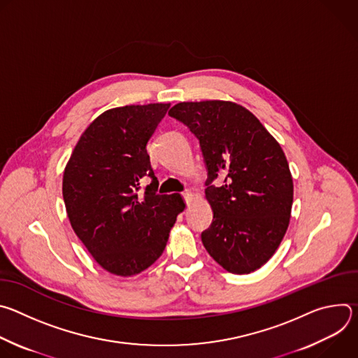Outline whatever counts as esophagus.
I'll return each mask as SVG.
<instances>
[{
	"label": "esophagus",
	"instance_id": "esophagus-1",
	"mask_svg": "<svg viewBox=\"0 0 358 358\" xmlns=\"http://www.w3.org/2000/svg\"><path fill=\"white\" fill-rule=\"evenodd\" d=\"M182 196H184V199H185V201H187V203H188V202L191 201V198H192V192L187 189V191H184V192H182Z\"/></svg>",
	"mask_w": 358,
	"mask_h": 358
}]
</instances>
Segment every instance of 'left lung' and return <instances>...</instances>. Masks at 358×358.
<instances>
[{
    "mask_svg": "<svg viewBox=\"0 0 358 358\" xmlns=\"http://www.w3.org/2000/svg\"><path fill=\"white\" fill-rule=\"evenodd\" d=\"M169 115L199 140L207 166L206 198L214 220L201 234L203 246L231 273L259 269L290 221L293 180L280 144L234 101H181ZM218 175L226 177L221 187L212 185Z\"/></svg>",
    "mask_w": 358,
    "mask_h": 358,
    "instance_id": "obj_1",
    "label": "left lung"
}]
</instances>
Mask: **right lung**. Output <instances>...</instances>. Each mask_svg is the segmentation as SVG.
Returning <instances> with one entry per match:
<instances>
[{"instance_id":"1","label":"right lung","mask_w":358,"mask_h":358,"mask_svg":"<svg viewBox=\"0 0 358 358\" xmlns=\"http://www.w3.org/2000/svg\"><path fill=\"white\" fill-rule=\"evenodd\" d=\"M170 103L115 108L80 136L65 167L62 194L71 225L94 261L117 276L155 264L185 203L180 194H157L147 141ZM152 182L144 193L141 180Z\"/></svg>"}]
</instances>
